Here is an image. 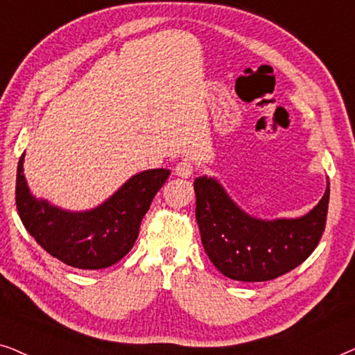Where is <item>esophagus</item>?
<instances>
[{
	"mask_svg": "<svg viewBox=\"0 0 355 355\" xmlns=\"http://www.w3.org/2000/svg\"><path fill=\"white\" fill-rule=\"evenodd\" d=\"M174 173H176V176L179 178H191L193 173V164L191 159L182 158L181 162L176 164V168H174Z\"/></svg>",
	"mask_w": 355,
	"mask_h": 355,
	"instance_id": "esophagus-1",
	"label": "esophagus"
}]
</instances>
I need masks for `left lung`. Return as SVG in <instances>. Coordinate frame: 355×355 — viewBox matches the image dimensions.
Here are the masks:
<instances>
[{"mask_svg": "<svg viewBox=\"0 0 355 355\" xmlns=\"http://www.w3.org/2000/svg\"><path fill=\"white\" fill-rule=\"evenodd\" d=\"M203 249L227 278L270 281L294 270L318 245L327 225L329 184L318 205L294 220H260L241 210L215 178L193 181Z\"/></svg>", "mask_w": 355, "mask_h": 355, "instance_id": "1", "label": "left lung"}]
</instances>
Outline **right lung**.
<instances>
[{
  "label": "right lung",
  "instance_id": "1",
  "mask_svg": "<svg viewBox=\"0 0 355 355\" xmlns=\"http://www.w3.org/2000/svg\"><path fill=\"white\" fill-rule=\"evenodd\" d=\"M169 173L164 168L142 171L96 208L67 211L32 196L22 153L16 178L17 211L37 244L62 263L80 270L108 268L134 247L142 218Z\"/></svg>",
  "mask_w": 355,
  "mask_h": 355
}]
</instances>
